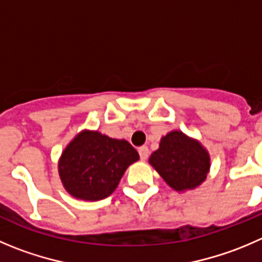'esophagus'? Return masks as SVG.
<instances>
[{"label": "esophagus", "instance_id": "esophagus-1", "mask_svg": "<svg viewBox=\"0 0 262 262\" xmlns=\"http://www.w3.org/2000/svg\"><path fill=\"white\" fill-rule=\"evenodd\" d=\"M138 150H139V156H140L141 161H145V159H148V157H149L148 146L143 145V146H140V148H139Z\"/></svg>", "mask_w": 262, "mask_h": 262}]
</instances>
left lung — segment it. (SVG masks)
<instances>
[{
  "mask_svg": "<svg viewBox=\"0 0 262 262\" xmlns=\"http://www.w3.org/2000/svg\"><path fill=\"white\" fill-rule=\"evenodd\" d=\"M149 163L171 188L180 191L196 188L206 180L210 156L198 141L180 131H171L162 138Z\"/></svg>",
  "mask_w": 262,
  "mask_h": 262,
  "instance_id": "1",
  "label": "left lung"
}]
</instances>
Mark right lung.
I'll list each match as a JSON object with an SVG mask.
<instances>
[{"label":"right lung","mask_w":262,"mask_h":262,"mask_svg":"<svg viewBox=\"0 0 262 262\" xmlns=\"http://www.w3.org/2000/svg\"><path fill=\"white\" fill-rule=\"evenodd\" d=\"M138 159L139 153L128 141L82 131L61 154L59 175L69 194L99 201L116 190L127 167Z\"/></svg>","instance_id":"obj_1"}]
</instances>
